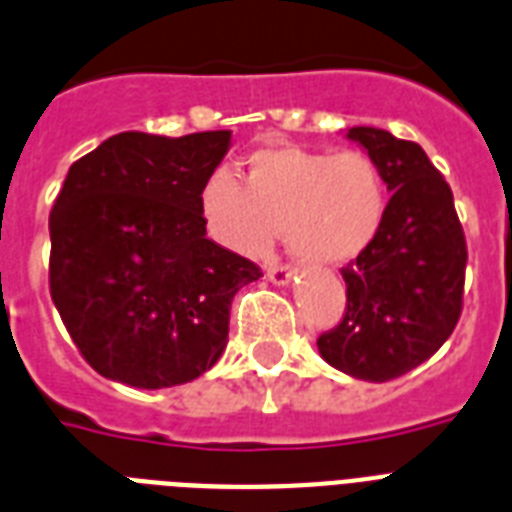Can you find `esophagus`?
<instances>
[{"label":"esophagus","mask_w":512,"mask_h":512,"mask_svg":"<svg viewBox=\"0 0 512 512\" xmlns=\"http://www.w3.org/2000/svg\"><path fill=\"white\" fill-rule=\"evenodd\" d=\"M268 278L276 286H289L294 278V268H289V265H270Z\"/></svg>","instance_id":"obj_1"}]
</instances>
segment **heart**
I'll use <instances>...</instances> for the list:
<instances>
[{
  "label": "heart",
  "instance_id": "obj_1",
  "mask_svg": "<svg viewBox=\"0 0 512 512\" xmlns=\"http://www.w3.org/2000/svg\"><path fill=\"white\" fill-rule=\"evenodd\" d=\"M386 178L360 149L265 147L244 160L242 184L215 170L199 189L207 234L234 255L260 260L278 231L302 263L347 265L386 220Z\"/></svg>",
  "mask_w": 512,
  "mask_h": 512
}]
</instances>
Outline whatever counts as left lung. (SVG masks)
<instances>
[{
  "instance_id": "left-lung-1",
  "label": "left lung",
  "mask_w": 512,
  "mask_h": 512,
  "mask_svg": "<svg viewBox=\"0 0 512 512\" xmlns=\"http://www.w3.org/2000/svg\"><path fill=\"white\" fill-rule=\"evenodd\" d=\"M347 139L378 162L392 199L376 242L342 270L347 310L318 336V352L336 371L381 384L450 339L463 310L468 249L450 184L415 141L371 126L350 128Z\"/></svg>"
}]
</instances>
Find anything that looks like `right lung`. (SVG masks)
Instances as JSON below:
<instances>
[{
  "label": "right lung",
  "instance_id": "add662e5",
  "mask_svg": "<svg viewBox=\"0 0 512 512\" xmlns=\"http://www.w3.org/2000/svg\"><path fill=\"white\" fill-rule=\"evenodd\" d=\"M231 131H123L73 162L49 215V292L99 376L165 389L210 371L234 294L263 276L213 239L199 189Z\"/></svg>",
  "mask_w": 512,
  "mask_h": 512
}]
</instances>
